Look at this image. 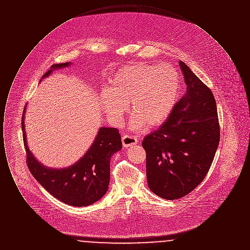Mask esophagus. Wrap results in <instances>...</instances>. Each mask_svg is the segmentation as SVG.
Masks as SVG:
<instances>
[{"label":"esophagus","instance_id":"1","mask_svg":"<svg viewBox=\"0 0 250 250\" xmlns=\"http://www.w3.org/2000/svg\"><path fill=\"white\" fill-rule=\"evenodd\" d=\"M122 143L124 145V147H129L132 145H135L138 143V140L137 138H135L134 136H131V135H125L123 138H122Z\"/></svg>","mask_w":250,"mask_h":250}]
</instances>
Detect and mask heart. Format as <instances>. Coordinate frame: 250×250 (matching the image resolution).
Segmentation results:
<instances>
[{"instance_id":"obj_1","label":"heart","mask_w":250,"mask_h":250,"mask_svg":"<svg viewBox=\"0 0 250 250\" xmlns=\"http://www.w3.org/2000/svg\"><path fill=\"white\" fill-rule=\"evenodd\" d=\"M180 80L169 63H137L121 67L100 95L107 117L120 124L130 104L131 126L155 127L166 121L178 99Z\"/></svg>"}]
</instances>
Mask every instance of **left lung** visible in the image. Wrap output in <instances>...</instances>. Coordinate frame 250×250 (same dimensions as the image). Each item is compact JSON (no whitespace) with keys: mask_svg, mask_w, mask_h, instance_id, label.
I'll return each instance as SVG.
<instances>
[{"mask_svg":"<svg viewBox=\"0 0 250 250\" xmlns=\"http://www.w3.org/2000/svg\"><path fill=\"white\" fill-rule=\"evenodd\" d=\"M187 91L166 122L143 139L149 188L165 200L194 190L207 175L220 140L212 91L182 61Z\"/></svg>","mask_w":250,"mask_h":250,"instance_id":"left-lung-1","label":"left lung"}]
</instances>
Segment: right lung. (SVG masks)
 <instances>
[{"label": "right lung", "instance_id": "1", "mask_svg": "<svg viewBox=\"0 0 250 250\" xmlns=\"http://www.w3.org/2000/svg\"><path fill=\"white\" fill-rule=\"evenodd\" d=\"M68 65L69 62L55 63L42 78L48 76L52 69ZM23 118L24 111L21 127L27 166L49 194L61 202L76 207L91 205L106 194L109 184L110 156L122 148L121 135L117 128L101 127L88 152L75 165L67 168L52 169L42 166L30 152L26 143Z\"/></svg>", "mask_w": 250, "mask_h": 250}]
</instances>
